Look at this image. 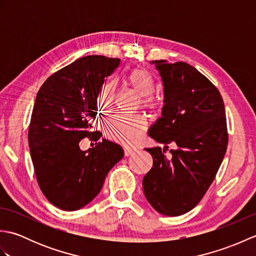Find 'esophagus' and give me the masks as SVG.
Wrapping results in <instances>:
<instances>
[{
    "instance_id": "34e87169",
    "label": "esophagus",
    "mask_w": 256,
    "mask_h": 256,
    "mask_svg": "<svg viewBox=\"0 0 256 256\" xmlns=\"http://www.w3.org/2000/svg\"><path fill=\"white\" fill-rule=\"evenodd\" d=\"M133 153H134L133 148H128V146H125V148H124V155L125 156H130V155H132Z\"/></svg>"
}]
</instances>
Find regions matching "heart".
I'll return each mask as SVG.
<instances>
[{
  "instance_id": "b5f03b06",
  "label": "heart",
  "mask_w": 256,
  "mask_h": 256,
  "mask_svg": "<svg viewBox=\"0 0 256 256\" xmlns=\"http://www.w3.org/2000/svg\"><path fill=\"white\" fill-rule=\"evenodd\" d=\"M128 84L130 88L140 98V104L148 110H157L162 106V98L154 94L155 81L150 72L143 69L132 70L128 76ZM116 94L113 82L106 84L99 94V106L101 110L110 108ZM146 128V121L143 116H116L104 123L103 131L108 138L123 144H133L138 140L140 135Z\"/></svg>"
}]
</instances>
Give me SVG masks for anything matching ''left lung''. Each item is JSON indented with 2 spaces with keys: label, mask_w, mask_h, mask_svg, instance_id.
<instances>
[{
  "label": "left lung",
  "mask_w": 256,
  "mask_h": 256,
  "mask_svg": "<svg viewBox=\"0 0 256 256\" xmlns=\"http://www.w3.org/2000/svg\"><path fill=\"white\" fill-rule=\"evenodd\" d=\"M164 86L162 116L148 135L167 146L146 148L153 167L143 178L146 199L164 216L190 211L214 182L226 150L228 131L224 100L218 89L187 62L153 60Z\"/></svg>",
  "instance_id": "1"
}]
</instances>
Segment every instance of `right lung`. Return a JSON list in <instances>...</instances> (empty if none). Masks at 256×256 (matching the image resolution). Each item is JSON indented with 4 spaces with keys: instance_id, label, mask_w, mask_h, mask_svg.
Returning a JSON list of instances; mask_svg holds the SVG:
<instances>
[{
    "instance_id": "1",
    "label": "right lung",
    "mask_w": 256,
    "mask_h": 256,
    "mask_svg": "<svg viewBox=\"0 0 256 256\" xmlns=\"http://www.w3.org/2000/svg\"><path fill=\"white\" fill-rule=\"evenodd\" d=\"M118 64V58H79L52 74L36 96L28 128L30 156L42 194L59 209L74 211L88 204L123 158L121 146L106 138L88 150L79 146L84 138H101L92 131L98 96Z\"/></svg>"
}]
</instances>
